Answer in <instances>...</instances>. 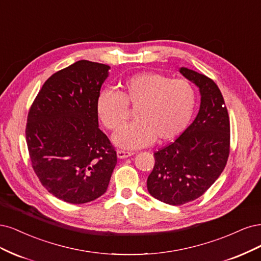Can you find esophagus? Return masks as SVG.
<instances>
[{
	"instance_id": "obj_1",
	"label": "esophagus",
	"mask_w": 261,
	"mask_h": 261,
	"mask_svg": "<svg viewBox=\"0 0 261 261\" xmlns=\"http://www.w3.org/2000/svg\"><path fill=\"white\" fill-rule=\"evenodd\" d=\"M132 155H134V153H132V152H125V150H117V157L120 158V159L128 158Z\"/></svg>"
}]
</instances>
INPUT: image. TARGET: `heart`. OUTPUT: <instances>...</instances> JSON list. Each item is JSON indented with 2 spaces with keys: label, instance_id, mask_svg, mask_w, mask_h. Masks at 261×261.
<instances>
[{
  "label": "heart",
  "instance_id": "obj_1",
  "mask_svg": "<svg viewBox=\"0 0 261 261\" xmlns=\"http://www.w3.org/2000/svg\"><path fill=\"white\" fill-rule=\"evenodd\" d=\"M137 107L136 121L113 137L117 146L136 149L176 138L187 128L195 107V92L187 80L145 72L124 80L121 92L104 90L96 99V114L109 130L128 120L129 108Z\"/></svg>",
  "mask_w": 261,
  "mask_h": 261
}]
</instances>
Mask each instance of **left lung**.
<instances>
[{
    "instance_id": "1",
    "label": "left lung",
    "mask_w": 261,
    "mask_h": 261,
    "mask_svg": "<svg viewBox=\"0 0 261 261\" xmlns=\"http://www.w3.org/2000/svg\"><path fill=\"white\" fill-rule=\"evenodd\" d=\"M179 71L199 89V111L178 139L154 153L147 178L149 194L174 206L203 195L219 178L230 153V120L219 88L205 74L186 67Z\"/></svg>"
}]
</instances>
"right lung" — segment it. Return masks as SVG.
Returning a JSON list of instances; mask_svg holds the SVG:
<instances>
[{"label": "right lung", "mask_w": 261, "mask_h": 261, "mask_svg": "<svg viewBox=\"0 0 261 261\" xmlns=\"http://www.w3.org/2000/svg\"><path fill=\"white\" fill-rule=\"evenodd\" d=\"M109 69L78 61L55 72L28 114L26 141L33 170L42 186L66 203L85 204L102 196L117 164L96 114Z\"/></svg>", "instance_id": "1"}]
</instances>
